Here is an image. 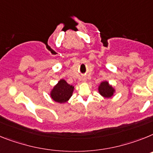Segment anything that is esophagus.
Instances as JSON below:
<instances>
[{
	"label": "esophagus",
	"instance_id": "34e87169",
	"mask_svg": "<svg viewBox=\"0 0 153 153\" xmlns=\"http://www.w3.org/2000/svg\"><path fill=\"white\" fill-rule=\"evenodd\" d=\"M82 81H83V82H86V78H85V77H83V78H82Z\"/></svg>",
	"mask_w": 153,
	"mask_h": 153
}]
</instances>
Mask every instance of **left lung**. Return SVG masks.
<instances>
[{"label": "left lung", "mask_w": 153, "mask_h": 153, "mask_svg": "<svg viewBox=\"0 0 153 153\" xmlns=\"http://www.w3.org/2000/svg\"><path fill=\"white\" fill-rule=\"evenodd\" d=\"M99 93L105 99H110L115 95V88L108 83V81H102L98 87Z\"/></svg>", "instance_id": "obj_1"}]
</instances>
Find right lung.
<instances>
[{"mask_svg": "<svg viewBox=\"0 0 153 153\" xmlns=\"http://www.w3.org/2000/svg\"><path fill=\"white\" fill-rule=\"evenodd\" d=\"M74 89L75 87L72 85H69L65 79L62 78L51 89L50 97L54 102L64 104L71 99Z\"/></svg>", "mask_w": 153, "mask_h": 153, "instance_id": "1", "label": "right lung"}]
</instances>
